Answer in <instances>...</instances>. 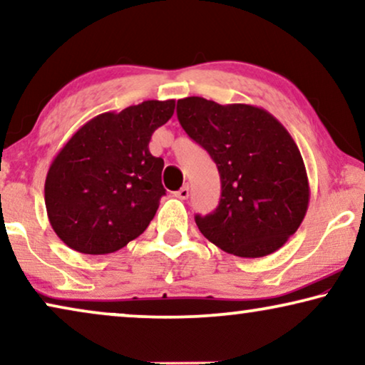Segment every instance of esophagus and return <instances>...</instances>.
<instances>
[{
	"mask_svg": "<svg viewBox=\"0 0 365 365\" xmlns=\"http://www.w3.org/2000/svg\"><path fill=\"white\" fill-rule=\"evenodd\" d=\"M176 197H179V199H187L189 197V186H187V184H184V186L179 189V191L176 192Z\"/></svg>",
	"mask_w": 365,
	"mask_h": 365,
	"instance_id": "34e87169",
	"label": "esophagus"
}]
</instances>
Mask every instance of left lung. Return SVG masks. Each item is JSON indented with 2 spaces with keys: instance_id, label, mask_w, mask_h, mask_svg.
Listing matches in <instances>:
<instances>
[{
  "instance_id": "8db88e82",
  "label": "left lung",
  "mask_w": 365,
  "mask_h": 365,
  "mask_svg": "<svg viewBox=\"0 0 365 365\" xmlns=\"http://www.w3.org/2000/svg\"><path fill=\"white\" fill-rule=\"evenodd\" d=\"M187 136L206 149L221 176L216 211L196 224L202 236L239 257L276 252L297 231L309 207V179L287 129L252 104L178 101Z\"/></svg>"
}]
</instances>
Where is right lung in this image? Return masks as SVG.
Wrapping results in <instances>:
<instances>
[{
  "label": "right lung",
  "instance_id": "add662e5",
  "mask_svg": "<svg viewBox=\"0 0 365 365\" xmlns=\"http://www.w3.org/2000/svg\"><path fill=\"white\" fill-rule=\"evenodd\" d=\"M176 101H143L88 121L59 149L48 169V219L68 247L109 254L146 231L166 194L164 161L149 141Z\"/></svg>",
  "mask_w": 365,
  "mask_h": 365
}]
</instances>
